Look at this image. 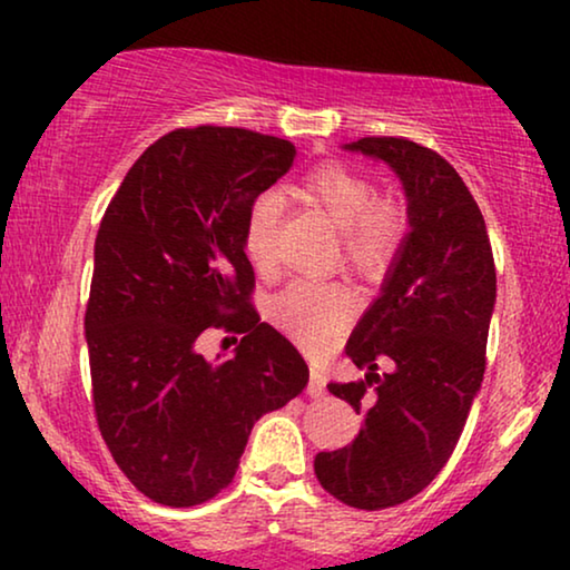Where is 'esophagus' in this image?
<instances>
[{"label": "esophagus", "mask_w": 570, "mask_h": 570, "mask_svg": "<svg viewBox=\"0 0 570 570\" xmlns=\"http://www.w3.org/2000/svg\"><path fill=\"white\" fill-rule=\"evenodd\" d=\"M326 389V376H324V368L322 365H311V379H308V389L306 392L311 396H322Z\"/></svg>", "instance_id": "1"}]
</instances>
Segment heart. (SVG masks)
<instances>
[{"label":"heart","instance_id":"b5f03b06","mask_svg":"<svg viewBox=\"0 0 570 570\" xmlns=\"http://www.w3.org/2000/svg\"><path fill=\"white\" fill-rule=\"evenodd\" d=\"M293 199L314 209L340 230V259L363 277L389 269L407 233V217L394 199H376V186L361 170L342 163H322L291 186ZM283 199L262 194L244 220V254L256 272H272L277 262V230ZM272 322L311 353L332 345L353 316V295L340 283L287 285L269 306Z\"/></svg>","mask_w":570,"mask_h":570}]
</instances>
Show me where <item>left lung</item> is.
<instances>
[{
	"instance_id": "1",
	"label": "left lung",
	"mask_w": 570,
	"mask_h": 570,
	"mask_svg": "<svg viewBox=\"0 0 570 570\" xmlns=\"http://www.w3.org/2000/svg\"><path fill=\"white\" fill-rule=\"evenodd\" d=\"M342 150L384 160L407 197V236L345 353L363 381H330L363 425L345 449L314 459L326 493L363 511L410 501L431 485L464 431L485 373L495 264L478 202L462 176L404 137H363ZM379 362H389L376 374Z\"/></svg>"
}]
</instances>
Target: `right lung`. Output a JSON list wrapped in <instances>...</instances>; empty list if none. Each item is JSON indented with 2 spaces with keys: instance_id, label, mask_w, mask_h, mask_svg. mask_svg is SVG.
Listing matches in <instances>:
<instances>
[{
  "instance_id": "obj_1",
  "label": "right lung",
  "mask_w": 570,
  "mask_h": 570,
  "mask_svg": "<svg viewBox=\"0 0 570 570\" xmlns=\"http://www.w3.org/2000/svg\"><path fill=\"white\" fill-rule=\"evenodd\" d=\"M295 160L293 142L233 127L176 129L129 168L100 220L85 311L92 404L119 470L186 509L228 488L252 428L308 384V365L248 306L252 202ZM245 334L225 362L196 342Z\"/></svg>"
}]
</instances>
